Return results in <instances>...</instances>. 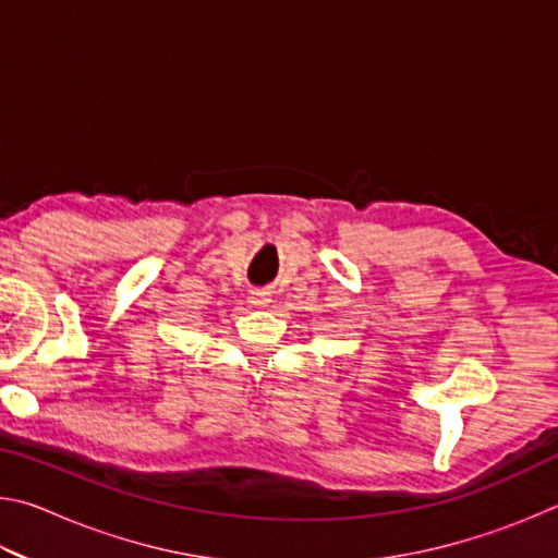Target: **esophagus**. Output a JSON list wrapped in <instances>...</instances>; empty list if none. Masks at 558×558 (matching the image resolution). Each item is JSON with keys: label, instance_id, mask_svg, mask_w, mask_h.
<instances>
[{"label": "esophagus", "instance_id": "esophagus-1", "mask_svg": "<svg viewBox=\"0 0 558 558\" xmlns=\"http://www.w3.org/2000/svg\"><path fill=\"white\" fill-rule=\"evenodd\" d=\"M270 302V295L266 290H251V305L253 307H266Z\"/></svg>", "mask_w": 558, "mask_h": 558}]
</instances>
